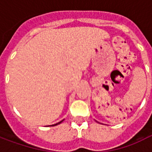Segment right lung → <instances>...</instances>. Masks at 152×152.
I'll return each mask as SVG.
<instances>
[{
	"instance_id": "right-lung-1",
	"label": "right lung",
	"mask_w": 152,
	"mask_h": 152,
	"mask_svg": "<svg viewBox=\"0 0 152 152\" xmlns=\"http://www.w3.org/2000/svg\"><path fill=\"white\" fill-rule=\"evenodd\" d=\"M63 121H64V120H63V121H60V122H58V123H57V124H52V125H53V126H54V125H58V124H59L60 123H62V122H63ZM52 125H51V126H52Z\"/></svg>"
}]
</instances>
